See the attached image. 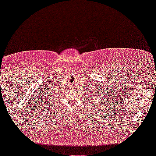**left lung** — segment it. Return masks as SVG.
Segmentation results:
<instances>
[{"instance_id": "1", "label": "left lung", "mask_w": 156, "mask_h": 156, "mask_svg": "<svg viewBox=\"0 0 156 156\" xmlns=\"http://www.w3.org/2000/svg\"><path fill=\"white\" fill-rule=\"evenodd\" d=\"M102 98H103V96H102Z\"/></svg>"}]
</instances>
